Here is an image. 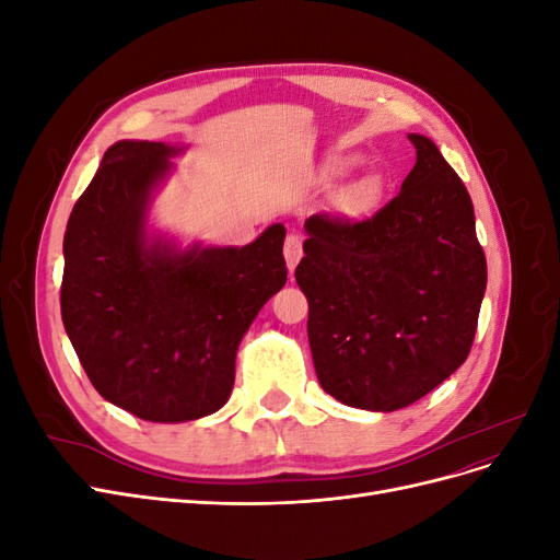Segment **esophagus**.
Returning a JSON list of instances; mask_svg holds the SVG:
<instances>
[{
  "label": "esophagus",
  "mask_w": 560,
  "mask_h": 560,
  "mask_svg": "<svg viewBox=\"0 0 560 560\" xmlns=\"http://www.w3.org/2000/svg\"><path fill=\"white\" fill-rule=\"evenodd\" d=\"M301 254H303L301 235L290 233V235H287V241H284V261H287V268H290V273H294L296 264L301 261Z\"/></svg>",
  "instance_id": "1"
}]
</instances>
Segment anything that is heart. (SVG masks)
<instances>
[{"label":"heart","mask_w":560,"mask_h":560,"mask_svg":"<svg viewBox=\"0 0 560 560\" xmlns=\"http://www.w3.org/2000/svg\"><path fill=\"white\" fill-rule=\"evenodd\" d=\"M350 165L352 161H346L341 165V171H348ZM381 198H383V182L378 177H362L348 189L346 208L354 217H366L381 206Z\"/></svg>","instance_id":"1"}]
</instances>
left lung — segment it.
<instances>
[{
    "label": "left lung",
    "instance_id": "8db88e82",
    "mask_svg": "<svg viewBox=\"0 0 560 560\" xmlns=\"http://www.w3.org/2000/svg\"><path fill=\"white\" fill-rule=\"evenodd\" d=\"M401 191L366 222L306 219L296 282L327 395L397 411L460 366L477 334L486 257L463 179L425 135Z\"/></svg>",
    "mask_w": 560,
    "mask_h": 560
}]
</instances>
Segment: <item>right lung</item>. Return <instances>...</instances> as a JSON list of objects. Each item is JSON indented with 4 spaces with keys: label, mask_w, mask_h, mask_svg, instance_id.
Segmentation results:
<instances>
[{
    "label": "right lung",
    "mask_w": 560,
    "mask_h": 560,
    "mask_svg": "<svg viewBox=\"0 0 560 560\" xmlns=\"http://www.w3.org/2000/svg\"><path fill=\"white\" fill-rule=\"evenodd\" d=\"M184 149L112 144L65 231L60 311L93 387L151 422H186L229 401L235 352L287 282L284 226L245 247L182 249L149 231V202Z\"/></svg>",
    "instance_id": "1"
}]
</instances>
